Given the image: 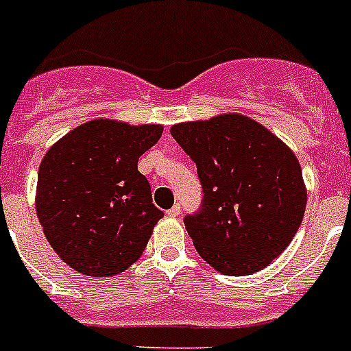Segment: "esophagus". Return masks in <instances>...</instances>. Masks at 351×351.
I'll list each match as a JSON object with an SVG mask.
<instances>
[{
	"instance_id": "1",
	"label": "esophagus",
	"mask_w": 351,
	"mask_h": 351,
	"mask_svg": "<svg viewBox=\"0 0 351 351\" xmlns=\"http://www.w3.org/2000/svg\"><path fill=\"white\" fill-rule=\"evenodd\" d=\"M167 215H169V217H176V215H180V205H175V206H171V208L167 210Z\"/></svg>"
}]
</instances>
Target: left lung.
Masks as SVG:
<instances>
[{
  "mask_svg": "<svg viewBox=\"0 0 351 351\" xmlns=\"http://www.w3.org/2000/svg\"><path fill=\"white\" fill-rule=\"evenodd\" d=\"M197 167L203 199L184 222L194 247L224 276H251L281 254L306 212L302 167L281 139L243 114L171 127Z\"/></svg>",
  "mask_w": 351,
  "mask_h": 351,
  "instance_id": "left-lung-1",
  "label": "left lung"
}]
</instances>
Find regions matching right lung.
<instances>
[{
  "mask_svg": "<svg viewBox=\"0 0 351 351\" xmlns=\"http://www.w3.org/2000/svg\"><path fill=\"white\" fill-rule=\"evenodd\" d=\"M162 125L91 120L49 148L38 167L36 215L56 254L84 276L123 272L164 213L138 160Z\"/></svg>",
  "mask_w": 351,
  "mask_h": 351,
  "instance_id": "add662e5",
  "label": "right lung"
}]
</instances>
